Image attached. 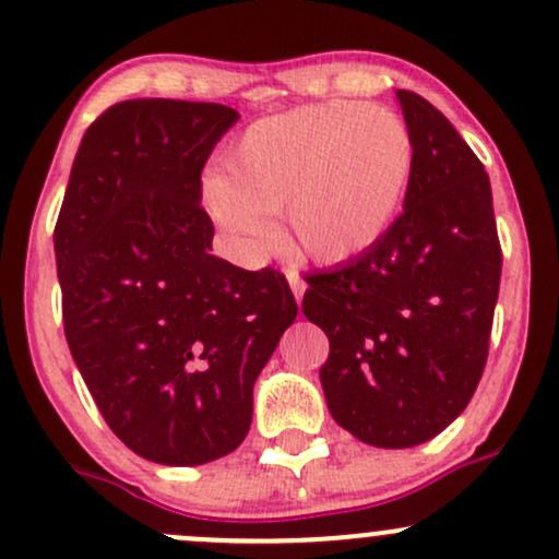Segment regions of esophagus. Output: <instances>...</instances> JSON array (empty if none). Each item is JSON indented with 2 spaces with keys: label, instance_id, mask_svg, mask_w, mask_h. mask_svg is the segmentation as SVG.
I'll list each match as a JSON object with an SVG mask.
<instances>
[{
  "label": "esophagus",
  "instance_id": "1",
  "mask_svg": "<svg viewBox=\"0 0 559 559\" xmlns=\"http://www.w3.org/2000/svg\"><path fill=\"white\" fill-rule=\"evenodd\" d=\"M286 278H288V286H292L294 297H297V301H301V297H305V288H307L305 278H301L297 271H286Z\"/></svg>",
  "mask_w": 559,
  "mask_h": 559
}]
</instances>
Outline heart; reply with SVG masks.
I'll use <instances>...</instances> for the list:
<instances>
[{
	"label": "heart",
	"mask_w": 559,
	"mask_h": 559,
	"mask_svg": "<svg viewBox=\"0 0 559 559\" xmlns=\"http://www.w3.org/2000/svg\"><path fill=\"white\" fill-rule=\"evenodd\" d=\"M226 170L204 181L217 226L249 252L278 241L286 217L301 258L357 260L389 236L415 176V141L386 107L318 102L254 120L230 146Z\"/></svg>",
	"instance_id": "b5f03b06"
}]
</instances>
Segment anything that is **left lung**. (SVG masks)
I'll use <instances>...</instances> for the list:
<instances>
[{
    "label": "left lung",
    "instance_id": "8db88e82",
    "mask_svg": "<svg viewBox=\"0 0 559 559\" xmlns=\"http://www.w3.org/2000/svg\"><path fill=\"white\" fill-rule=\"evenodd\" d=\"M415 141L404 213L373 252L307 275L301 312L329 336L333 420L365 444L418 447L471 402L502 275L484 163L431 102L396 92Z\"/></svg>",
    "mask_w": 559,
    "mask_h": 559
}]
</instances>
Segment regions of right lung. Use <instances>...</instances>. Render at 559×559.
Listing matches in <instances>:
<instances>
[{"mask_svg":"<svg viewBox=\"0 0 559 559\" xmlns=\"http://www.w3.org/2000/svg\"><path fill=\"white\" fill-rule=\"evenodd\" d=\"M236 120L213 102H118L83 133L55 226L70 355L112 433L159 465L241 444L297 318L278 271L210 254L202 170Z\"/></svg>","mask_w":559,"mask_h":559,"instance_id":"add662e5","label":"right lung"}]
</instances>
